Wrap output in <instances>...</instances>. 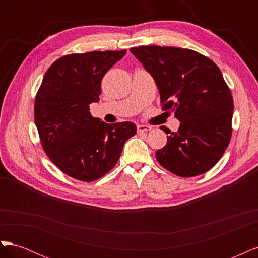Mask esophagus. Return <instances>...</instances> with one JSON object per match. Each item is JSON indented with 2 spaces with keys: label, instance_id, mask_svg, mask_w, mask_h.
I'll return each instance as SVG.
<instances>
[{
  "label": "esophagus",
  "instance_id": "1",
  "mask_svg": "<svg viewBox=\"0 0 258 258\" xmlns=\"http://www.w3.org/2000/svg\"><path fill=\"white\" fill-rule=\"evenodd\" d=\"M137 128H138V132H146L152 129L150 126H147V124H138Z\"/></svg>",
  "mask_w": 258,
  "mask_h": 258
}]
</instances>
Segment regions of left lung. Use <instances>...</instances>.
Wrapping results in <instances>:
<instances>
[{
  "instance_id": "obj_1",
  "label": "left lung",
  "mask_w": 258,
  "mask_h": 258,
  "mask_svg": "<svg viewBox=\"0 0 258 258\" xmlns=\"http://www.w3.org/2000/svg\"><path fill=\"white\" fill-rule=\"evenodd\" d=\"M130 51L154 79L163 110L174 112L179 120L178 130L156 152L157 161L182 177L207 172L231 137L233 100L221 70L191 49L141 46Z\"/></svg>"
}]
</instances>
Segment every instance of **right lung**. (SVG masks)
Masks as SVG:
<instances>
[{"label": "right lung", "mask_w": 258, "mask_h": 258, "mask_svg": "<svg viewBox=\"0 0 258 258\" xmlns=\"http://www.w3.org/2000/svg\"><path fill=\"white\" fill-rule=\"evenodd\" d=\"M127 50L73 53L54 61L35 98L34 120L45 153L62 172L84 182L106 174L124 142L137 134L131 121L106 123L92 117L104 74Z\"/></svg>", "instance_id": "add662e5"}]
</instances>
